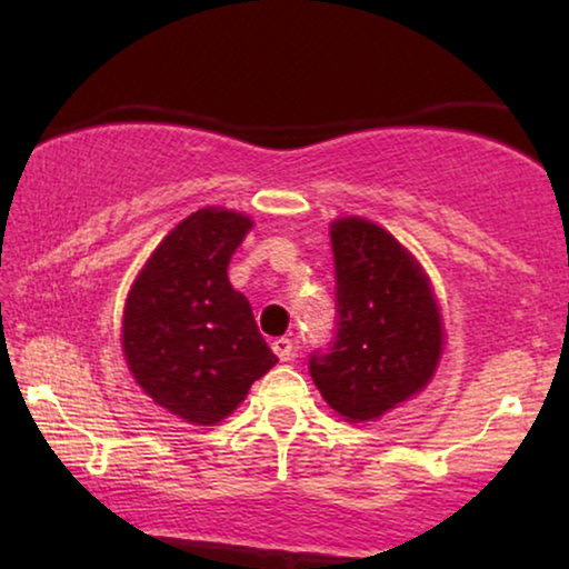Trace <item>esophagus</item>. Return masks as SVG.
<instances>
[{
  "mask_svg": "<svg viewBox=\"0 0 569 569\" xmlns=\"http://www.w3.org/2000/svg\"><path fill=\"white\" fill-rule=\"evenodd\" d=\"M271 349H274V355L279 357L282 362H290L295 357V339L290 337H279L271 341Z\"/></svg>",
  "mask_w": 569,
  "mask_h": 569,
  "instance_id": "1",
  "label": "esophagus"
}]
</instances>
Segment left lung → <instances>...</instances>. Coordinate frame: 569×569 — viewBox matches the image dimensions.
I'll list each match as a JSON object with an SVG mask.
<instances>
[{
    "label": "left lung",
    "mask_w": 569,
    "mask_h": 569,
    "mask_svg": "<svg viewBox=\"0 0 569 569\" xmlns=\"http://www.w3.org/2000/svg\"><path fill=\"white\" fill-rule=\"evenodd\" d=\"M337 337L310 378L347 422H372L422 391L442 355L430 279L391 232L362 217L331 224Z\"/></svg>",
    "instance_id": "left-lung-1"
}]
</instances>
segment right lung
<instances>
[{
    "instance_id": "right-lung-1",
    "label": "right lung",
    "mask_w": 569,
    "mask_h": 569,
    "mask_svg": "<svg viewBox=\"0 0 569 569\" xmlns=\"http://www.w3.org/2000/svg\"><path fill=\"white\" fill-rule=\"evenodd\" d=\"M251 224L222 207L189 214L154 248L123 308L131 376L154 403L191 425L222 422L277 365L251 302L228 279Z\"/></svg>"
}]
</instances>
